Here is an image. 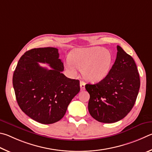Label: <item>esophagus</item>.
<instances>
[{"label":"esophagus","mask_w":152,"mask_h":152,"mask_svg":"<svg viewBox=\"0 0 152 152\" xmlns=\"http://www.w3.org/2000/svg\"><path fill=\"white\" fill-rule=\"evenodd\" d=\"M80 87H81V91L85 90V87H86V83H85L84 81H80Z\"/></svg>","instance_id":"1"}]
</instances>
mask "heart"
Returning <instances> with one entry per match:
<instances>
[{"instance_id": "b5f03b06", "label": "heart", "mask_w": 152, "mask_h": 152, "mask_svg": "<svg viewBox=\"0 0 152 152\" xmlns=\"http://www.w3.org/2000/svg\"><path fill=\"white\" fill-rule=\"evenodd\" d=\"M69 60L66 68L73 75L77 74V69L83 71L85 77L92 82L104 79L110 73L113 63L111 53L100 47L75 49L69 55Z\"/></svg>"}]
</instances>
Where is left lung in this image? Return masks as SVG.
I'll return each instance as SVG.
<instances>
[{"label": "left lung", "instance_id": "1", "mask_svg": "<svg viewBox=\"0 0 152 152\" xmlns=\"http://www.w3.org/2000/svg\"><path fill=\"white\" fill-rule=\"evenodd\" d=\"M115 63L106 77L96 84H87L90 95L88 110L93 118L111 124L124 118L136 101L140 79L136 64L118 45Z\"/></svg>", "mask_w": 152, "mask_h": 152}]
</instances>
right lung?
<instances>
[{
	"label": "right lung",
	"instance_id": "add662e5",
	"mask_svg": "<svg viewBox=\"0 0 152 152\" xmlns=\"http://www.w3.org/2000/svg\"><path fill=\"white\" fill-rule=\"evenodd\" d=\"M58 49L37 48L24 53L13 73L16 99L24 113L42 124H51L63 118L69 103L80 91L79 81L62 73L63 63ZM39 62L47 63L48 69Z\"/></svg>",
	"mask_w": 152,
	"mask_h": 152
}]
</instances>
